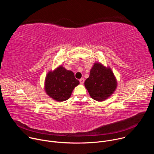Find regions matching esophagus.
Here are the masks:
<instances>
[{"label": "esophagus", "instance_id": "34e87169", "mask_svg": "<svg viewBox=\"0 0 154 154\" xmlns=\"http://www.w3.org/2000/svg\"><path fill=\"white\" fill-rule=\"evenodd\" d=\"M79 81H80V83L81 84H83V83H84V79H83V78H82V79H80L79 80Z\"/></svg>", "mask_w": 154, "mask_h": 154}]
</instances>
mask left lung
<instances>
[{"instance_id":"left-lung-1","label":"left lung","mask_w":154,"mask_h":154,"mask_svg":"<svg viewBox=\"0 0 154 154\" xmlns=\"http://www.w3.org/2000/svg\"><path fill=\"white\" fill-rule=\"evenodd\" d=\"M85 86L91 97L102 102L110 97L117 88V80L112 69L100 62L94 63L90 76L85 82Z\"/></svg>"}]
</instances>
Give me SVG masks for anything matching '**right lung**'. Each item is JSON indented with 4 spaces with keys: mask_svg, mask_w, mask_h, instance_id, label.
Returning <instances> with one entry per match:
<instances>
[{
    "mask_svg": "<svg viewBox=\"0 0 154 154\" xmlns=\"http://www.w3.org/2000/svg\"><path fill=\"white\" fill-rule=\"evenodd\" d=\"M79 83L72 71L66 69L60 65L47 74L45 81V91L51 98L61 102L71 97L75 87Z\"/></svg>",
    "mask_w": 154,
    "mask_h": 154,
    "instance_id": "1",
    "label": "right lung"
}]
</instances>
